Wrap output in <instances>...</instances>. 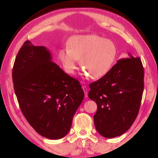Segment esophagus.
<instances>
[{
	"mask_svg": "<svg viewBox=\"0 0 158 158\" xmlns=\"http://www.w3.org/2000/svg\"><path fill=\"white\" fill-rule=\"evenodd\" d=\"M82 88H83V92H84V93H85V97L86 98V97H88V88H87L86 86H83Z\"/></svg>",
	"mask_w": 158,
	"mask_h": 158,
	"instance_id": "esophagus-1",
	"label": "esophagus"
}]
</instances>
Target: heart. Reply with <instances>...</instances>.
Instances as JSON below:
<instances>
[{"label":"heart","instance_id":"1","mask_svg":"<svg viewBox=\"0 0 158 158\" xmlns=\"http://www.w3.org/2000/svg\"><path fill=\"white\" fill-rule=\"evenodd\" d=\"M116 55V47L112 41L95 35L73 36L69 39L67 48L58 53L67 73H75L79 60L84 73L92 79L106 75L112 68Z\"/></svg>","mask_w":158,"mask_h":158}]
</instances>
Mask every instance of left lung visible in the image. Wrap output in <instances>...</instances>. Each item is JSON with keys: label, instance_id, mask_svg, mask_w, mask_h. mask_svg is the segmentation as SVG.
<instances>
[{"label": "left lung", "instance_id": "obj_1", "mask_svg": "<svg viewBox=\"0 0 158 158\" xmlns=\"http://www.w3.org/2000/svg\"><path fill=\"white\" fill-rule=\"evenodd\" d=\"M119 60L109 72L89 84L88 96L97 104L96 130L111 139L125 133L139 111L144 89V69L139 57Z\"/></svg>", "mask_w": 158, "mask_h": 158}]
</instances>
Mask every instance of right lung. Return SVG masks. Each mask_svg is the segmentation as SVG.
Segmentation results:
<instances>
[{
    "label": "right lung",
    "instance_id": "add662e5",
    "mask_svg": "<svg viewBox=\"0 0 158 158\" xmlns=\"http://www.w3.org/2000/svg\"><path fill=\"white\" fill-rule=\"evenodd\" d=\"M52 59L45 47L26 41L15 58L12 78L20 109L30 125L40 135L56 140L69 132L84 92L79 81Z\"/></svg>",
    "mask_w": 158,
    "mask_h": 158
}]
</instances>
